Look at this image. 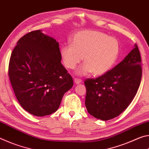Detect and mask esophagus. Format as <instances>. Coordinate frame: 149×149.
<instances>
[{
	"instance_id": "1",
	"label": "esophagus",
	"mask_w": 149,
	"mask_h": 149,
	"mask_svg": "<svg viewBox=\"0 0 149 149\" xmlns=\"http://www.w3.org/2000/svg\"><path fill=\"white\" fill-rule=\"evenodd\" d=\"M74 83L75 84H81V79H78V78H75Z\"/></svg>"
}]
</instances>
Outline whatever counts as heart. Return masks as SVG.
Here are the masks:
<instances>
[{
    "label": "heart",
    "mask_w": 149,
    "mask_h": 149,
    "mask_svg": "<svg viewBox=\"0 0 149 149\" xmlns=\"http://www.w3.org/2000/svg\"><path fill=\"white\" fill-rule=\"evenodd\" d=\"M72 45L60 49V57L67 68L74 69L82 59L85 62L78 75L92 72L95 75L105 74L112 68L118 58L120 44L115 37L98 30H84L75 33Z\"/></svg>",
    "instance_id": "1"
}]
</instances>
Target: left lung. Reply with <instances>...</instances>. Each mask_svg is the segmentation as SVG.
<instances>
[{
	"instance_id": "8db88e82",
	"label": "left lung",
	"mask_w": 149,
	"mask_h": 149,
	"mask_svg": "<svg viewBox=\"0 0 149 149\" xmlns=\"http://www.w3.org/2000/svg\"><path fill=\"white\" fill-rule=\"evenodd\" d=\"M142 68L137 45L122 62L96 78L85 80V107L93 117L107 121L128 107L139 87Z\"/></svg>"
}]
</instances>
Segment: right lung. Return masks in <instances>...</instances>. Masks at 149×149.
<instances>
[{"label": "right lung", "instance_id": "add662e5", "mask_svg": "<svg viewBox=\"0 0 149 149\" xmlns=\"http://www.w3.org/2000/svg\"><path fill=\"white\" fill-rule=\"evenodd\" d=\"M59 44L35 30L21 37L11 54L8 76L19 104L36 116L58 110L73 79L61 63Z\"/></svg>", "mask_w": 149, "mask_h": 149}]
</instances>
